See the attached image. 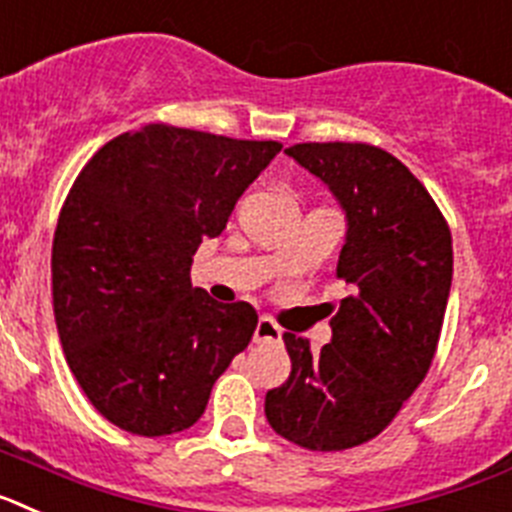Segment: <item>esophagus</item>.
I'll return each instance as SVG.
<instances>
[{
    "instance_id": "obj_1",
    "label": "esophagus",
    "mask_w": 512,
    "mask_h": 512,
    "mask_svg": "<svg viewBox=\"0 0 512 512\" xmlns=\"http://www.w3.org/2000/svg\"><path fill=\"white\" fill-rule=\"evenodd\" d=\"M283 337V330L270 317H260L255 327V342H278Z\"/></svg>"
}]
</instances>
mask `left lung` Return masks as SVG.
Returning a JSON list of instances; mask_svg holds the SVG:
<instances>
[{
	"mask_svg": "<svg viewBox=\"0 0 512 512\" xmlns=\"http://www.w3.org/2000/svg\"><path fill=\"white\" fill-rule=\"evenodd\" d=\"M288 157L317 175L345 211L330 306L332 340L283 335L291 376L265 397L270 428L309 451L371 441L402 410L433 363L451 293L453 250L443 213L397 157L371 144H296Z\"/></svg>",
	"mask_w": 512,
	"mask_h": 512,
	"instance_id": "1",
	"label": "left lung"
}]
</instances>
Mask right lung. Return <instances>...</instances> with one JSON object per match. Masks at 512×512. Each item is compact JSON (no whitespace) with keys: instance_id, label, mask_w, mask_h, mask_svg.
Instances as JSON below:
<instances>
[{"instance_id":"1","label":"right lung","mask_w":512,"mask_h":512,"mask_svg":"<svg viewBox=\"0 0 512 512\" xmlns=\"http://www.w3.org/2000/svg\"><path fill=\"white\" fill-rule=\"evenodd\" d=\"M281 149L149 123L108 141L71 185L53 234V317L77 384L121 430L190 428L250 345L257 311L193 288L190 265Z\"/></svg>"}]
</instances>
